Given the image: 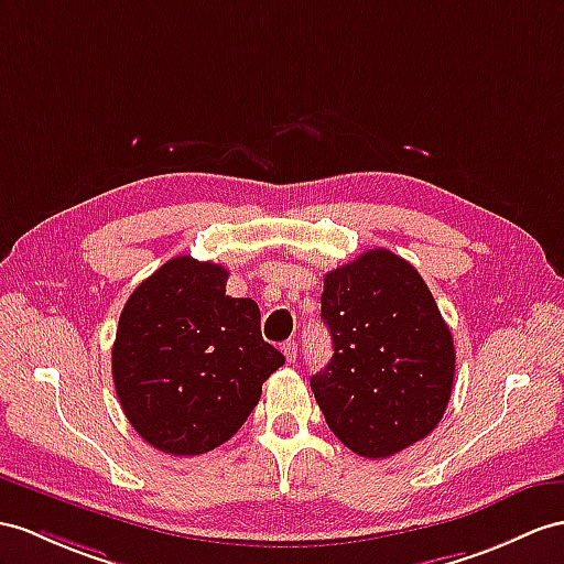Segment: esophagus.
I'll use <instances>...</instances> for the list:
<instances>
[{"instance_id":"1","label":"esophagus","mask_w":564,"mask_h":564,"mask_svg":"<svg viewBox=\"0 0 564 564\" xmlns=\"http://www.w3.org/2000/svg\"><path fill=\"white\" fill-rule=\"evenodd\" d=\"M282 351H284V356H286V361H290V364H294V361H296V354H299V347H296V341H294V339H290V341H284V345H282Z\"/></svg>"}]
</instances>
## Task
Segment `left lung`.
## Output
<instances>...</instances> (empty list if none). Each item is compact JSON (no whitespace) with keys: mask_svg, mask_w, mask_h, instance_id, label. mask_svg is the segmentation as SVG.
<instances>
[{"mask_svg":"<svg viewBox=\"0 0 564 564\" xmlns=\"http://www.w3.org/2000/svg\"><path fill=\"white\" fill-rule=\"evenodd\" d=\"M321 306L333 359L311 390L329 431L366 459L433 433L452 394L455 341L416 268L366 251L325 274Z\"/></svg>","mask_w":564,"mask_h":564,"instance_id":"8db88e82","label":"left lung"}]
</instances>
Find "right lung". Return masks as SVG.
Instances as JSON below:
<instances>
[{"mask_svg": "<svg viewBox=\"0 0 564 564\" xmlns=\"http://www.w3.org/2000/svg\"><path fill=\"white\" fill-rule=\"evenodd\" d=\"M223 265L176 256L135 286L119 315L112 378L148 445L194 457L227 443L284 356L260 335L253 299L227 296Z\"/></svg>", "mask_w": 564, "mask_h": 564, "instance_id": "add662e5", "label": "right lung"}]
</instances>
